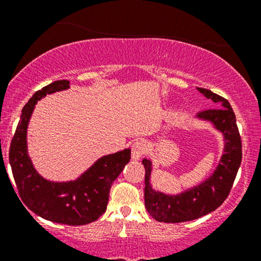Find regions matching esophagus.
I'll use <instances>...</instances> for the list:
<instances>
[{
	"mask_svg": "<svg viewBox=\"0 0 261 261\" xmlns=\"http://www.w3.org/2000/svg\"><path fill=\"white\" fill-rule=\"evenodd\" d=\"M146 152V146L142 141H136L131 145V157L133 160H139Z\"/></svg>",
	"mask_w": 261,
	"mask_h": 261,
	"instance_id": "obj_1",
	"label": "esophagus"
}]
</instances>
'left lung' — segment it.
<instances>
[{"label":"left lung","instance_id":"1","mask_svg":"<svg viewBox=\"0 0 261 261\" xmlns=\"http://www.w3.org/2000/svg\"><path fill=\"white\" fill-rule=\"evenodd\" d=\"M217 108L202 110L197 116L212 121L226 137V148L220 166L206 181L199 187L175 196L155 193L149 185L151 162L143 160L145 167V206L148 214L158 222L180 223L200 218L215 211L224 202L230 193L242 162V140L237 126L236 115L226 98L210 89L199 88Z\"/></svg>","mask_w":261,"mask_h":261}]
</instances>
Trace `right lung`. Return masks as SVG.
<instances>
[{
	"label": "right lung",
	"mask_w": 261,
	"mask_h": 261,
	"mask_svg": "<svg viewBox=\"0 0 261 261\" xmlns=\"http://www.w3.org/2000/svg\"><path fill=\"white\" fill-rule=\"evenodd\" d=\"M68 83L66 80L55 81L35 92L28 100L12 137L10 163L19 197L31 211L51 222L82 226L98 220L106 212L110 188L130 162L131 149L104 155L74 181L51 182L35 172L27 154L29 118L39 99L67 89Z\"/></svg>",
	"instance_id": "right-lung-1"
}]
</instances>
